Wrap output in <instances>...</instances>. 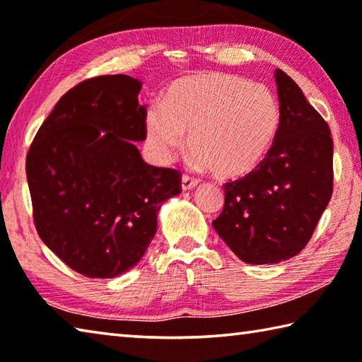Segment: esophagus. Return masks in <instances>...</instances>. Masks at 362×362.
<instances>
[{
  "instance_id": "34e87169",
  "label": "esophagus",
  "mask_w": 362,
  "mask_h": 362,
  "mask_svg": "<svg viewBox=\"0 0 362 362\" xmlns=\"http://www.w3.org/2000/svg\"><path fill=\"white\" fill-rule=\"evenodd\" d=\"M199 180L197 177H191V176H187V175H185L181 177V189L182 191H191V189H194L195 186H199Z\"/></svg>"
}]
</instances>
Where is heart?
I'll list each match as a JSON object with an SVG mask.
<instances>
[{"label": "heart", "mask_w": 362, "mask_h": 362, "mask_svg": "<svg viewBox=\"0 0 362 362\" xmlns=\"http://www.w3.org/2000/svg\"><path fill=\"white\" fill-rule=\"evenodd\" d=\"M163 107L146 114L154 154L170 162L185 144L197 167L221 180L251 175L267 157L280 129V106L270 88L233 74L186 76L170 84Z\"/></svg>", "instance_id": "1"}]
</instances>
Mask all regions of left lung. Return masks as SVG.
I'll return each instance as SVG.
<instances>
[{
	"label": "left lung",
	"mask_w": 362,
	"mask_h": 362,
	"mask_svg": "<svg viewBox=\"0 0 362 362\" xmlns=\"http://www.w3.org/2000/svg\"><path fill=\"white\" fill-rule=\"evenodd\" d=\"M280 129L264 162L227 182L214 230L246 264H278L305 248L332 195L331 130L300 87L275 69Z\"/></svg>",
	"instance_id": "8db88e82"
}]
</instances>
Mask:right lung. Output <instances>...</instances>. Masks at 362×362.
<instances>
[{
    "instance_id": "add662e5",
    "label": "right lung",
    "mask_w": 362,
    "mask_h": 362,
    "mask_svg": "<svg viewBox=\"0 0 362 362\" xmlns=\"http://www.w3.org/2000/svg\"><path fill=\"white\" fill-rule=\"evenodd\" d=\"M141 81L98 76L66 92L27 156L36 230L69 269L114 278L141 261L181 175L146 163Z\"/></svg>"
}]
</instances>
